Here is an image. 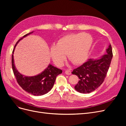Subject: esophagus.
<instances>
[{"label": "esophagus", "instance_id": "1", "mask_svg": "<svg viewBox=\"0 0 126 126\" xmlns=\"http://www.w3.org/2000/svg\"><path fill=\"white\" fill-rule=\"evenodd\" d=\"M65 74L67 75H70L71 74V72L69 70H65Z\"/></svg>", "mask_w": 126, "mask_h": 126}]
</instances>
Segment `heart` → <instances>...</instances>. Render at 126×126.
<instances>
[{
  "instance_id": "1",
  "label": "heart",
  "mask_w": 126,
  "mask_h": 126,
  "mask_svg": "<svg viewBox=\"0 0 126 126\" xmlns=\"http://www.w3.org/2000/svg\"><path fill=\"white\" fill-rule=\"evenodd\" d=\"M93 39L87 33H71L60 38L57 45H52L50 54L56 66H62L66 56L74 64H80L87 60L92 46Z\"/></svg>"
}]
</instances>
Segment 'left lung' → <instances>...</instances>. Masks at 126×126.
Here are the masks:
<instances>
[{"instance_id": "obj_1", "label": "left lung", "mask_w": 126, "mask_h": 126, "mask_svg": "<svg viewBox=\"0 0 126 126\" xmlns=\"http://www.w3.org/2000/svg\"><path fill=\"white\" fill-rule=\"evenodd\" d=\"M107 54L98 59H89L72 74L77 75L79 80L75 86L78 92L88 94L96 90L104 82L112 58L111 45L106 49Z\"/></svg>"}]
</instances>
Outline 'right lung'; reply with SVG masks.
Masks as SVG:
<instances>
[{"label": "right lung", "mask_w": 126, "mask_h": 126, "mask_svg": "<svg viewBox=\"0 0 126 126\" xmlns=\"http://www.w3.org/2000/svg\"><path fill=\"white\" fill-rule=\"evenodd\" d=\"M32 32H33L26 34L17 42L13 49V54L15 47L18 42ZM11 64L14 75L19 85L27 92L34 96H41L48 93L54 86L57 76L63 72L61 69L49 64L41 74L33 77H27L20 74L16 69L14 64L13 55H12Z\"/></svg>", "instance_id": "1"}]
</instances>
